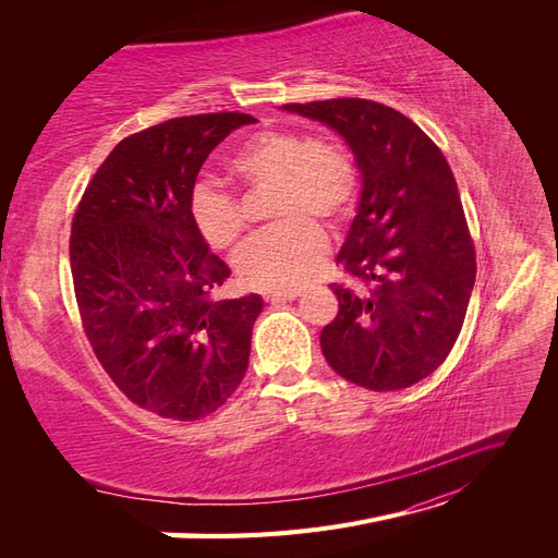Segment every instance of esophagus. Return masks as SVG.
Listing matches in <instances>:
<instances>
[{
  "label": "esophagus",
  "mask_w": 558,
  "mask_h": 558,
  "mask_svg": "<svg viewBox=\"0 0 558 558\" xmlns=\"http://www.w3.org/2000/svg\"><path fill=\"white\" fill-rule=\"evenodd\" d=\"M300 295V291H269L265 293V300L267 302H289V300H295Z\"/></svg>",
  "instance_id": "obj_1"
}]
</instances>
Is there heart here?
Wrapping results in <instances>:
<instances>
[{"instance_id":"b5f03b06","label":"heart","mask_w":558,"mask_h":558,"mask_svg":"<svg viewBox=\"0 0 558 558\" xmlns=\"http://www.w3.org/2000/svg\"><path fill=\"white\" fill-rule=\"evenodd\" d=\"M228 172L253 193L272 191L269 218L279 223L238 253L240 279L260 291H293L310 281L326 256L318 223L342 226L356 205L359 170L349 150L298 130H263L232 156ZM191 221L216 251L238 246L246 230L240 202L211 183L195 185Z\"/></svg>"}]
</instances>
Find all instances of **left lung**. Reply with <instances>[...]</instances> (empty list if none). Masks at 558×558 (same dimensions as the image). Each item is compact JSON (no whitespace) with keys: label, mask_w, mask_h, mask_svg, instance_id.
<instances>
[{"label":"left lung","mask_w":558,"mask_h":558,"mask_svg":"<svg viewBox=\"0 0 558 558\" xmlns=\"http://www.w3.org/2000/svg\"><path fill=\"white\" fill-rule=\"evenodd\" d=\"M337 130L363 174L359 214L330 283L340 312L320 351L369 391L408 388L445 363L475 286L477 256L451 167L408 116L361 97L283 105Z\"/></svg>","instance_id":"left-lung-1"}]
</instances>
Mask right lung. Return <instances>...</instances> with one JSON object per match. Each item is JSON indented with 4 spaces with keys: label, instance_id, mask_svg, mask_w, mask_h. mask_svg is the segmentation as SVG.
<instances>
[{
    "label": "right lung",
    "instance_id": "add662e5",
    "mask_svg": "<svg viewBox=\"0 0 558 558\" xmlns=\"http://www.w3.org/2000/svg\"><path fill=\"white\" fill-rule=\"evenodd\" d=\"M240 111L170 118L134 132L99 165L70 238L83 332L105 373L162 418L214 414L244 379L258 295L214 300L228 265L191 221L202 162Z\"/></svg>",
    "mask_w": 558,
    "mask_h": 558
}]
</instances>
